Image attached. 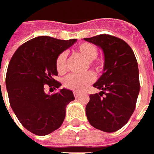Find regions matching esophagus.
<instances>
[{"instance_id":"1","label":"esophagus","mask_w":154,"mask_h":154,"mask_svg":"<svg viewBox=\"0 0 154 154\" xmlns=\"http://www.w3.org/2000/svg\"><path fill=\"white\" fill-rule=\"evenodd\" d=\"M73 94H74V96H75L76 98H77V97H78V96L80 95V93H78V92H76V91H75V92H73Z\"/></svg>"}]
</instances>
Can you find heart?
<instances>
[{"label": "heart", "instance_id": "1", "mask_svg": "<svg viewBox=\"0 0 154 154\" xmlns=\"http://www.w3.org/2000/svg\"><path fill=\"white\" fill-rule=\"evenodd\" d=\"M75 51L86 61L85 69L90 68L96 73H101L103 70L104 61L96 57L98 51L94 45L86 42L81 43L76 47ZM55 65L59 74H64L67 71V55L65 52H61L58 55ZM94 79V75L90 71L83 75H69L63 79V85L68 89L81 92L88 85L93 83Z\"/></svg>", "mask_w": 154, "mask_h": 154}]
</instances>
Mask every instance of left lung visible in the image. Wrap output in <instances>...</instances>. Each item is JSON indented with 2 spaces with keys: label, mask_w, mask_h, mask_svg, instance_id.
<instances>
[{
  "label": "left lung",
  "mask_w": 154,
  "mask_h": 154,
  "mask_svg": "<svg viewBox=\"0 0 154 154\" xmlns=\"http://www.w3.org/2000/svg\"><path fill=\"white\" fill-rule=\"evenodd\" d=\"M85 41L100 46L104 53V69L94 87L102 90L90 94L85 113L95 128L111 133L124 127L132 116L140 90L137 60L124 40L99 35Z\"/></svg>",
  "instance_id": "1"
}]
</instances>
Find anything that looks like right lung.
Masks as SVG:
<instances>
[{
  "label": "right lung",
  "mask_w": 154,
  "mask_h": 154,
  "mask_svg": "<svg viewBox=\"0 0 154 154\" xmlns=\"http://www.w3.org/2000/svg\"><path fill=\"white\" fill-rule=\"evenodd\" d=\"M77 39L60 40L38 36L18 47L11 57L6 74L10 104L22 126L37 136H46L63 123L67 104L75 100L72 91L60 89L45 93V85L59 88L56 59Z\"/></svg>",
  "instance_id": "1"
}]
</instances>
